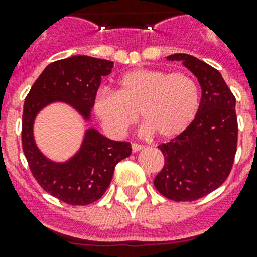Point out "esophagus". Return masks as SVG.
Listing matches in <instances>:
<instances>
[{
	"mask_svg": "<svg viewBox=\"0 0 257 257\" xmlns=\"http://www.w3.org/2000/svg\"><path fill=\"white\" fill-rule=\"evenodd\" d=\"M131 148H133V152H139L140 149H143L144 147H143L142 144H138V143H133V145H131Z\"/></svg>",
	"mask_w": 257,
	"mask_h": 257,
	"instance_id": "obj_1",
	"label": "esophagus"
}]
</instances>
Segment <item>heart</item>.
Segmentation results:
<instances>
[{
    "label": "heart",
    "mask_w": 257,
    "mask_h": 257,
    "mask_svg": "<svg viewBox=\"0 0 257 257\" xmlns=\"http://www.w3.org/2000/svg\"><path fill=\"white\" fill-rule=\"evenodd\" d=\"M94 108L113 135H123L138 122L140 113L145 133L172 139L194 121L199 90L187 73L142 68L123 74L118 81L117 92H99Z\"/></svg>",
    "instance_id": "heart-1"
}]
</instances>
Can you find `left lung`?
Wrapping results in <instances>:
<instances>
[{
  "label": "left lung",
  "mask_w": 257,
  "mask_h": 257,
  "mask_svg": "<svg viewBox=\"0 0 257 257\" xmlns=\"http://www.w3.org/2000/svg\"><path fill=\"white\" fill-rule=\"evenodd\" d=\"M198 78L202 97L194 121L181 135L158 145L165 165L154 187L166 198L192 202L222 185L234 163L238 143L235 97L220 72L188 54H174Z\"/></svg>",
  "instance_id": "1"
}]
</instances>
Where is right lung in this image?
Wrapping results in <instances>:
<instances>
[{
  "label": "right lung",
  "mask_w": 257,
  "mask_h": 257,
  "mask_svg": "<svg viewBox=\"0 0 257 257\" xmlns=\"http://www.w3.org/2000/svg\"><path fill=\"white\" fill-rule=\"evenodd\" d=\"M112 68L113 61L85 55L56 60L36 79L24 101L22 145L29 170L45 192L68 205L86 206L101 198L115 165L131 154V144L110 140L91 128L72 160L54 163L36 147L33 121L52 101L69 103L88 119L101 77L108 76Z\"/></svg>",
  "instance_id": "1"
}]
</instances>
